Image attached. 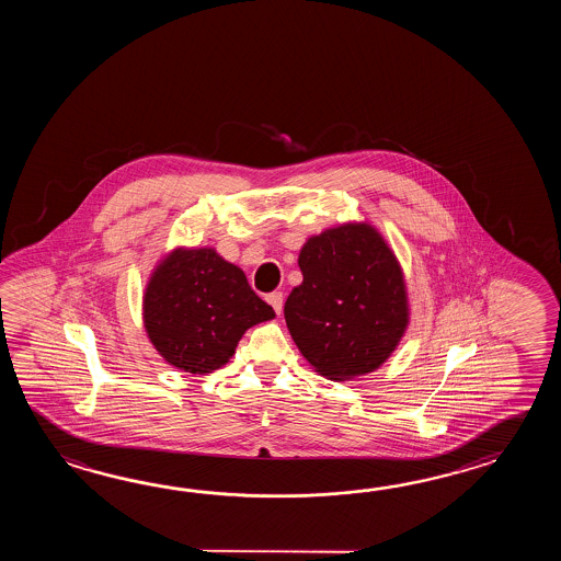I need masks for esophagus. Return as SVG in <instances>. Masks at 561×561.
<instances>
[{
	"mask_svg": "<svg viewBox=\"0 0 561 561\" xmlns=\"http://www.w3.org/2000/svg\"><path fill=\"white\" fill-rule=\"evenodd\" d=\"M266 300L275 309L276 314H280V310H283V293H271Z\"/></svg>",
	"mask_w": 561,
	"mask_h": 561,
	"instance_id": "esophagus-1",
	"label": "esophagus"
}]
</instances>
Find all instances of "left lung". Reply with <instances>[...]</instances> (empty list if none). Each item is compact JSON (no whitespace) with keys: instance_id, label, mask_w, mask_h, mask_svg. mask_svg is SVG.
Segmentation results:
<instances>
[{"instance_id":"left-lung-1","label":"left lung","mask_w":561,"mask_h":561,"mask_svg":"<svg viewBox=\"0 0 561 561\" xmlns=\"http://www.w3.org/2000/svg\"><path fill=\"white\" fill-rule=\"evenodd\" d=\"M302 283L285 319L302 357L333 381L377 369L405 333V283L393 252L369 225L322 232L298 256Z\"/></svg>"}]
</instances>
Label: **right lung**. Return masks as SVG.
Instances as JSON below:
<instances>
[{
  "instance_id": "1",
  "label": "right lung",
  "mask_w": 561,
  "mask_h": 561,
  "mask_svg": "<svg viewBox=\"0 0 561 561\" xmlns=\"http://www.w3.org/2000/svg\"><path fill=\"white\" fill-rule=\"evenodd\" d=\"M273 317L239 266L213 249L172 252L144 295L150 341L170 365L192 375L227 365L244 331Z\"/></svg>"
}]
</instances>
